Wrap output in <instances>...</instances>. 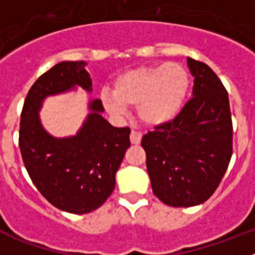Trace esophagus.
Wrapping results in <instances>:
<instances>
[{
	"label": "esophagus",
	"mask_w": 255,
	"mask_h": 255,
	"mask_svg": "<svg viewBox=\"0 0 255 255\" xmlns=\"http://www.w3.org/2000/svg\"><path fill=\"white\" fill-rule=\"evenodd\" d=\"M141 140V132L139 131H134L132 130L131 132H130V141H131L132 144H139Z\"/></svg>",
	"instance_id": "obj_1"
}]
</instances>
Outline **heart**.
Wrapping results in <instances>:
<instances>
[{
	"instance_id": "1",
	"label": "heart",
	"mask_w": 255,
	"mask_h": 255,
	"mask_svg": "<svg viewBox=\"0 0 255 255\" xmlns=\"http://www.w3.org/2000/svg\"><path fill=\"white\" fill-rule=\"evenodd\" d=\"M190 91V76L179 62L128 70L115 79L112 94L103 93L102 102L110 114L123 115L126 107H136L138 116L149 126H162L176 119Z\"/></svg>"
}]
</instances>
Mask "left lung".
Here are the masks:
<instances>
[{
	"label": "left lung",
	"mask_w": 255,
	"mask_h": 255,
	"mask_svg": "<svg viewBox=\"0 0 255 255\" xmlns=\"http://www.w3.org/2000/svg\"><path fill=\"white\" fill-rule=\"evenodd\" d=\"M193 98L175 120L141 139L153 194L171 207L204 203L216 191L233 155L229 94L208 65L188 57Z\"/></svg>",
	"instance_id": "obj_1"
}]
</instances>
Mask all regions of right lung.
Masks as SVG:
<instances>
[{
  "label": "right lung",
  "mask_w": 255,
  "mask_h": 255,
  "mask_svg": "<svg viewBox=\"0 0 255 255\" xmlns=\"http://www.w3.org/2000/svg\"><path fill=\"white\" fill-rule=\"evenodd\" d=\"M84 61H62L29 89L20 119L19 145L31 181L52 206L83 215L100 208L112 194L116 172L130 147V129L115 128L101 115V100L76 135L55 138L44 130L39 111L44 98L82 87L92 92Z\"/></svg>",
  "instance_id": "obj_1"
}]
</instances>
